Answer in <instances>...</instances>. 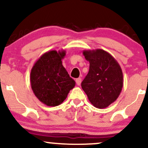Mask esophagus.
<instances>
[{"instance_id":"obj_1","label":"esophagus","mask_w":148,"mask_h":148,"mask_svg":"<svg viewBox=\"0 0 148 148\" xmlns=\"http://www.w3.org/2000/svg\"><path fill=\"white\" fill-rule=\"evenodd\" d=\"M76 83L78 86H80L81 84V78H78V79H76Z\"/></svg>"}]
</instances>
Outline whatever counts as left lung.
<instances>
[{"label":"left lung","instance_id":"1","mask_svg":"<svg viewBox=\"0 0 148 148\" xmlns=\"http://www.w3.org/2000/svg\"><path fill=\"white\" fill-rule=\"evenodd\" d=\"M85 58L90 62L87 76L81 87L90 102L104 108L118 99L123 86V74L120 64L110 53L102 49L85 50Z\"/></svg>","mask_w":148,"mask_h":148}]
</instances>
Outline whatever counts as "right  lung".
<instances>
[{"label": "right lung", "instance_id": "add662e5", "mask_svg": "<svg viewBox=\"0 0 148 148\" xmlns=\"http://www.w3.org/2000/svg\"><path fill=\"white\" fill-rule=\"evenodd\" d=\"M64 50L46 52L34 64L30 72V85L34 94L49 106L60 105L67 98L75 81L62 64Z\"/></svg>", "mask_w": 148, "mask_h": 148}]
</instances>
